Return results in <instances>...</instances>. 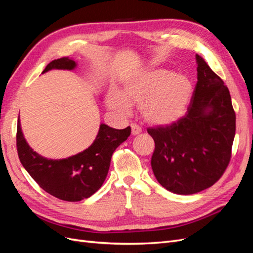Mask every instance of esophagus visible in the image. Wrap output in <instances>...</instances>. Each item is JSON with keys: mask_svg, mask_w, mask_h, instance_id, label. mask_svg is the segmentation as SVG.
<instances>
[{"mask_svg": "<svg viewBox=\"0 0 253 253\" xmlns=\"http://www.w3.org/2000/svg\"><path fill=\"white\" fill-rule=\"evenodd\" d=\"M131 127H132V134L133 135H138L139 133H141V127L138 125L132 124Z\"/></svg>", "mask_w": 253, "mask_h": 253, "instance_id": "obj_1", "label": "esophagus"}]
</instances>
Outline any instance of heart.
<instances>
[{
  "instance_id": "heart-1",
  "label": "heart",
  "mask_w": 253,
  "mask_h": 253,
  "mask_svg": "<svg viewBox=\"0 0 253 253\" xmlns=\"http://www.w3.org/2000/svg\"><path fill=\"white\" fill-rule=\"evenodd\" d=\"M192 84L182 75L157 68L133 76L124 84L121 94L111 91L109 108L121 113L131 111V104H140L143 118L149 124L166 126L179 119L185 113Z\"/></svg>"
}]
</instances>
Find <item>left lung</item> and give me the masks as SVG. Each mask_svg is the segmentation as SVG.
I'll list each match as a JSON object with an SVG mask.
<instances>
[{
  "instance_id": "1",
  "label": "left lung",
  "mask_w": 253,
  "mask_h": 253,
  "mask_svg": "<svg viewBox=\"0 0 253 253\" xmlns=\"http://www.w3.org/2000/svg\"><path fill=\"white\" fill-rule=\"evenodd\" d=\"M197 83L186 115L172 125L148 128L155 142L151 159L158 182L176 194L213 186L230 163L235 112L224 81L196 55Z\"/></svg>"
}]
</instances>
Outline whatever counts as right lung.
Returning <instances> with one entry per match:
<instances>
[{"label": "right lung", "instance_id": "right-lung-1", "mask_svg": "<svg viewBox=\"0 0 253 253\" xmlns=\"http://www.w3.org/2000/svg\"><path fill=\"white\" fill-rule=\"evenodd\" d=\"M76 62L68 57L53 60L42 74L50 70H74ZM131 135V126L116 129L100 125L93 144L74 156L47 159L36 153L23 136L20 116L17 126V150L20 162L44 191L59 200L79 202L99 190L108 175L113 153Z\"/></svg>", "mask_w": 253, "mask_h": 253}]
</instances>
